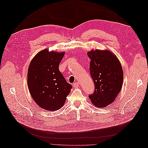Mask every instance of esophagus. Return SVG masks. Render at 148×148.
<instances>
[{
    "label": "esophagus",
    "mask_w": 148,
    "mask_h": 148,
    "mask_svg": "<svg viewBox=\"0 0 148 148\" xmlns=\"http://www.w3.org/2000/svg\"><path fill=\"white\" fill-rule=\"evenodd\" d=\"M73 86L74 88H78V86H79V83H77V82H75L73 84Z\"/></svg>",
    "instance_id": "34e87169"
}]
</instances>
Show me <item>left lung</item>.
<instances>
[{"instance_id":"1","label":"left lung","mask_w":148,"mask_h":148,"mask_svg":"<svg viewBox=\"0 0 148 148\" xmlns=\"http://www.w3.org/2000/svg\"><path fill=\"white\" fill-rule=\"evenodd\" d=\"M89 70L95 83V91L89 95L93 105L103 108L112 103L122 87L123 73L119 59L109 51L92 50Z\"/></svg>"}]
</instances>
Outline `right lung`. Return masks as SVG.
<instances>
[{
	"mask_svg": "<svg viewBox=\"0 0 148 148\" xmlns=\"http://www.w3.org/2000/svg\"><path fill=\"white\" fill-rule=\"evenodd\" d=\"M64 55L65 52L44 49L34 56L29 66L27 81L31 96L47 110L60 109L72 88L59 69Z\"/></svg>",
	"mask_w": 148,
	"mask_h": 148,
	"instance_id": "1",
	"label": "right lung"
}]
</instances>
